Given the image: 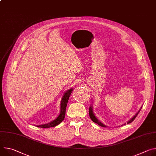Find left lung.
<instances>
[{
  "instance_id": "obj_1",
  "label": "left lung",
  "mask_w": 156,
  "mask_h": 156,
  "mask_svg": "<svg viewBox=\"0 0 156 156\" xmlns=\"http://www.w3.org/2000/svg\"><path fill=\"white\" fill-rule=\"evenodd\" d=\"M92 105V104H91ZM91 105V106H90V109H89V115H90V118H91V119L94 122H95V123H96V124H98V125H100V126H101V127H108V126H106L105 124H104L103 122H101L100 120H99L96 117V116L94 115V112H93V106ZM142 107H143V106L140 107V109L136 113V115H134V116H133L127 122V124H129V123H131V122H132L134 120V119L136 118V116H137V115L139 114V111H140V109H141V108H142ZM125 124H126V123H124V124H122V125H125ZM122 125H121V126H122Z\"/></svg>"
}]
</instances>
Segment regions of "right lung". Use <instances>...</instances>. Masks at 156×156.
<instances>
[{
	"label": "right lung",
	"mask_w": 156,
	"mask_h": 156,
	"mask_svg": "<svg viewBox=\"0 0 156 156\" xmlns=\"http://www.w3.org/2000/svg\"><path fill=\"white\" fill-rule=\"evenodd\" d=\"M73 89V88H70L66 91L62 98L61 103H60V112L59 115L56 117L54 120L51 121V122L47 123V124H40V125H37V127H42V128H48V127H52L54 126H56L58 125L60 123H61L65 116V112H66V105L69 100V96L71 93H72Z\"/></svg>",
	"instance_id": "1"
}]
</instances>
